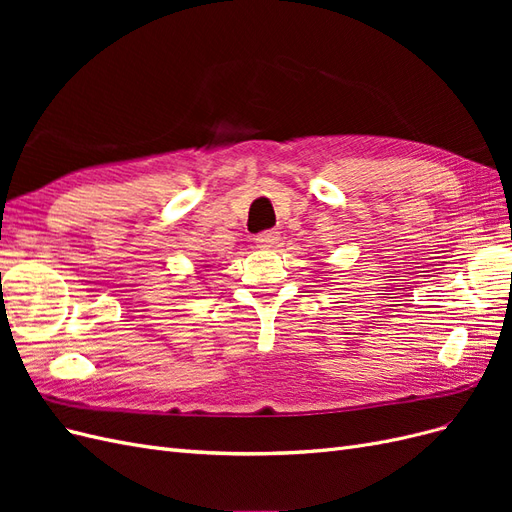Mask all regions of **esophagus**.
Returning <instances> with one entry per match:
<instances>
[{
	"instance_id": "esophagus-1",
	"label": "esophagus",
	"mask_w": 512,
	"mask_h": 512,
	"mask_svg": "<svg viewBox=\"0 0 512 512\" xmlns=\"http://www.w3.org/2000/svg\"><path fill=\"white\" fill-rule=\"evenodd\" d=\"M254 241H256L260 250H271V247H275L277 241H280V232H277V230H262V232H258Z\"/></svg>"
}]
</instances>
